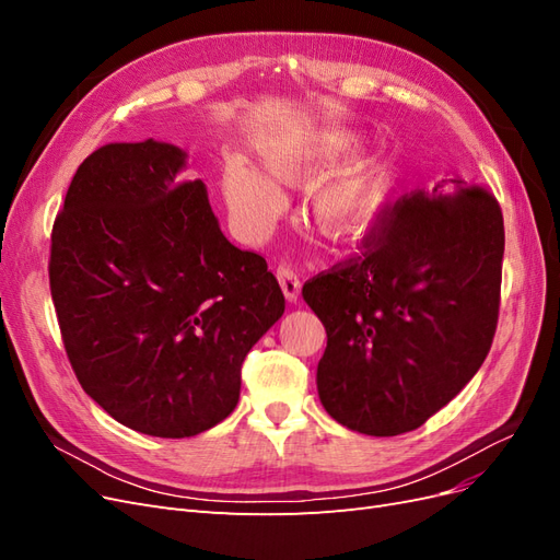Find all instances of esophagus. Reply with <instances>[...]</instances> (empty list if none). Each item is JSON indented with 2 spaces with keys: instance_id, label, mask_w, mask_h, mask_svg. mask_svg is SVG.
Here are the masks:
<instances>
[{
  "instance_id": "34e87169",
  "label": "esophagus",
  "mask_w": 560,
  "mask_h": 560,
  "mask_svg": "<svg viewBox=\"0 0 560 560\" xmlns=\"http://www.w3.org/2000/svg\"><path fill=\"white\" fill-rule=\"evenodd\" d=\"M276 276H278V282H280V287H282L284 296L290 299V301H296V296H299V292H301V280H299V276H296V270H294L292 266L280 264V266L276 268Z\"/></svg>"
}]
</instances>
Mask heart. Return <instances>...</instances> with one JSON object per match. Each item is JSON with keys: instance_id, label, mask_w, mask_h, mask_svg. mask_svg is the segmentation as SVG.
Instances as JSON below:
<instances>
[{"instance_id": "1", "label": "heart", "mask_w": 560, "mask_h": 560, "mask_svg": "<svg viewBox=\"0 0 560 560\" xmlns=\"http://www.w3.org/2000/svg\"><path fill=\"white\" fill-rule=\"evenodd\" d=\"M358 142V135L346 130L319 132L306 142H273L261 149V163L277 182L301 184L348 159ZM381 194L383 182L376 161L352 156L317 184L311 212L319 231L343 238L374 217ZM224 196L235 222L252 235L266 233L284 206L278 184L241 159L229 161L224 167Z\"/></svg>"}]
</instances>
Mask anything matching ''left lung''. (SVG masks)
<instances>
[{
  "label": "left lung",
  "mask_w": 560,
  "mask_h": 560,
  "mask_svg": "<svg viewBox=\"0 0 560 560\" xmlns=\"http://www.w3.org/2000/svg\"><path fill=\"white\" fill-rule=\"evenodd\" d=\"M362 252L303 284L327 329L317 393L341 425L420 428L477 374L493 343L504 224L493 194L463 179L385 206Z\"/></svg>",
  "instance_id": "obj_1"
}]
</instances>
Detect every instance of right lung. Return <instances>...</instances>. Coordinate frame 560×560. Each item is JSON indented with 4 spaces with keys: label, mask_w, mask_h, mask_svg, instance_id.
<instances>
[{
    "label": "right lung",
    "mask_w": 560,
    "mask_h": 560,
    "mask_svg": "<svg viewBox=\"0 0 560 560\" xmlns=\"http://www.w3.org/2000/svg\"><path fill=\"white\" fill-rule=\"evenodd\" d=\"M165 142L105 144L50 233L48 280L74 374L121 425L196 436L238 404L252 346L284 313L266 259L226 241Z\"/></svg>",
    "instance_id": "1"
}]
</instances>
